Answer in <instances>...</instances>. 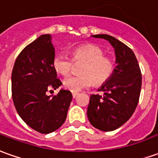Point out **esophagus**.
Segmentation results:
<instances>
[{
    "label": "esophagus",
    "mask_w": 158,
    "mask_h": 158,
    "mask_svg": "<svg viewBox=\"0 0 158 158\" xmlns=\"http://www.w3.org/2000/svg\"><path fill=\"white\" fill-rule=\"evenodd\" d=\"M72 94H73V97L76 98L79 95V93L78 92H72Z\"/></svg>",
    "instance_id": "1"
}]
</instances>
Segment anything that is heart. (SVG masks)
Returning a JSON list of instances; mask_svg holds the SVG:
<instances>
[{
	"instance_id": "1",
	"label": "heart",
	"mask_w": 158,
	"mask_h": 158,
	"mask_svg": "<svg viewBox=\"0 0 158 158\" xmlns=\"http://www.w3.org/2000/svg\"><path fill=\"white\" fill-rule=\"evenodd\" d=\"M74 63H82L79 67L80 74L66 77L63 81L65 89L79 92L90 87L94 83L101 85L107 82L115 71V62L110 57L105 56V52L95 45H84L72 52V59L63 54L53 57L52 66L62 75L70 73Z\"/></svg>"
}]
</instances>
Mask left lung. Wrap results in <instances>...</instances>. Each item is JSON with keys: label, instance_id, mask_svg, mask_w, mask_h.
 I'll use <instances>...</instances> for the list:
<instances>
[{"label": "left lung", "instance_id": "left-lung-1", "mask_svg": "<svg viewBox=\"0 0 158 158\" xmlns=\"http://www.w3.org/2000/svg\"><path fill=\"white\" fill-rule=\"evenodd\" d=\"M110 43L116 53V66L110 79L98 92L104 95H91L87 117L95 128L111 131L127 122L137 108L141 86L142 74L134 52L125 44L107 34L93 35Z\"/></svg>", "mask_w": 158, "mask_h": 158}]
</instances>
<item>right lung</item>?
<instances>
[{
  "mask_svg": "<svg viewBox=\"0 0 158 158\" xmlns=\"http://www.w3.org/2000/svg\"><path fill=\"white\" fill-rule=\"evenodd\" d=\"M55 55L50 34H43L27 45L18 55L12 71V98L21 119L42 134L51 133L64 124L72 101V93L60 90L52 66Z\"/></svg>",
  "mask_w": 158,
  "mask_h": 158,
  "instance_id": "1",
  "label": "right lung"
}]
</instances>
